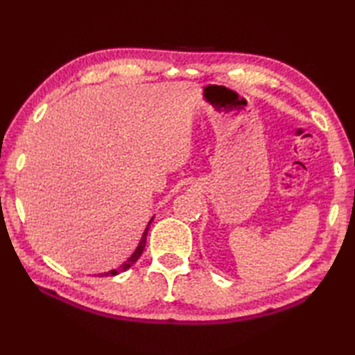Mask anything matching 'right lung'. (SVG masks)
Returning <instances> with one entry per match:
<instances>
[{"instance_id":"add662e5","label":"right lung","mask_w":355,"mask_h":355,"mask_svg":"<svg viewBox=\"0 0 355 355\" xmlns=\"http://www.w3.org/2000/svg\"><path fill=\"white\" fill-rule=\"evenodd\" d=\"M153 220V218H152ZM152 220L150 222H148V225L152 223ZM147 232H148V226L146 227V231H144V234H143V237H141V241H139V244H138V248H137V250L133 252L132 254V257L128 259V261L125 263H123L120 267H118V269H114V270H109V272H105V273H100V277H114V275H118V273H121V272H124V270H128L129 267H132L133 264H135L137 261H138V258L141 257V254H143V250H144V248H146V240H147Z\"/></svg>"}]
</instances>
